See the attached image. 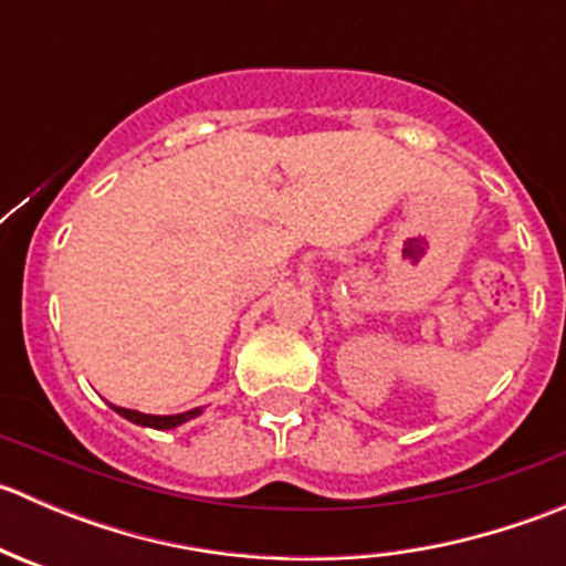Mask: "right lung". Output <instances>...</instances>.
Segmentation results:
<instances>
[{"label":"right lung","mask_w":566,"mask_h":566,"mask_svg":"<svg viewBox=\"0 0 566 566\" xmlns=\"http://www.w3.org/2000/svg\"><path fill=\"white\" fill-rule=\"evenodd\" d=\"M114 408V405H112ZM119 416H125L128 421H134V424H142V427H153V430H172V427L182 424V421L193 419V416H199V408L188 410V413H177V416H147V413H139V410H128V408H114Z\"/></svg>","instance_id":"right-lung-1"}]
</instances>
